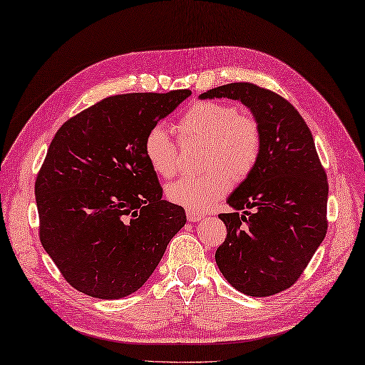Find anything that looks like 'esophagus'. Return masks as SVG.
<instances>
[{
	"label": "esophagus",
	"mask_w": 365,
	"mask_h": 365,
	"mask_svg": "<svg viewBox=\"0 0 365 365\" xmlns=\"http://www.w3.org/2000/svg\"><path fill=\"white\" fill-rule=\"evenodd\" d=\"M187 220L189 222H200L201 218H203V214L201 212H195V210H190V209H187Z\"/></svg>",
	"instance_id": "obj_1"
}]
</instances>
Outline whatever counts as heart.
Wrapping results in <instances>:
<instances>
[{"mask_svg": "<svg viewBox=\"0 0 365 365\" xmlns=\"http://www.w3.org/2000/svg\"><path fill=\"white\" fill-rule=\"evenodd\" d=\"M180 142L203 143L201 165L205 173L184 176L167 185V198L185 209L205 212L231 187L236 180L248 176L261 156L262 137L257 121L240 114L236 106L222 101H200L176 121ZM143 155L160 178H172L178 172L180 143L164 125H153L143 139Z\"/></svg>", "mask_w": 365, "mask_h": 365, "instance_id": "b5f03b06", "label": "heart"}]
</instances>
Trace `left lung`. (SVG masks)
I'll return each mask as SVG.
<instances>
[{
    "label": "left lung",
    "mask_w": 365,
    "mask_h": 365,
    "mask_svg": "<svg viewBox=\"0 0 365 365\" xmlns=\"http://www.w3.org/2000/svg\"><path fill=\"white\" fill-rule=\"evenodd\" d=\"M200 96L242 101L262 137L256 167L228 198L234 212L218 215L228 234L215 262L242 294H279L302 277L328 230V180L312 134L286 98L253 83Z\"/></svg>",
    "instance_id": "obj_1"
}]
</instances>
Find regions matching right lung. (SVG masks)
I'll list each match as a JSON object with an SVG mask.
<instances>
[{
  "instance_id": "add662e5",
  "label": "right lung",
  "mask_w": 365,
  "mask_h": 365,
  "mask_svg": "<svg viewBox=\"0 0 365 365\" xmlns=\"http://www.w3.org/2000/svg\"><path fill=\"white\" fill-rule=\"evenodd\" d=\"M190 93L112 95L56 133L36 180L38 237L79 292H135L185 225L184 209L162 200L143 139Z\"/></svg>"
}]
</instances>
